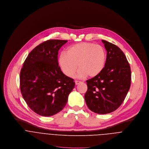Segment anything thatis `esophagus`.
<instances>
[{
    "mask_svg": "<svg viewBox=\"0 0 149 149\" xmlns=\"http://www.w3.org/2000/svg\"><path fill=\"white\" fill-rule=\"evenodd\" d=\"M80 83H81V81H78V80H75V84H76V85H77V84H80Z\"/></svg>",
    "mask_w": 149,
    "mask_h": 149,
    "instance_id": "obj_1",
    "label": "esophagus"
}]
</instances>
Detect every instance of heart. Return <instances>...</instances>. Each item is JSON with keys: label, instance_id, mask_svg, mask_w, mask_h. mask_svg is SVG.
Masks as SVG:
<instances>
[{"label": "heart", "instance_id": "1", "mask_svg": "<svg viewBox=\"0 0 149 149\" xmlns=\"http://www.w3.org/2000/svg\"><path fill=\"white\" fill-rule=\"evenodd\" d=\"M107 61L105 49L93 43L82 42L70 46L66 53H62L58 58V63L67 76H73L77 69V76L95 77L104 69Z\"/></svg>", "mask_w": 149, "mask_h": 149}]
</instances>
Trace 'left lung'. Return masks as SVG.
<instances>
[{"label": "left lung", "instance_id": "8db88e82", "mask_svg": "<svg viewBox=\"0 0 149 149\" xmlns=\"http://www.w3.org/2000/svg\"><path fill=\"white\" fill-rule=\"evenodd\" d=\"M102 41L107 51L106 63L98 76L86 81L84 99L91 111L103 114L114 111L123 102L130 87L131 70L119 47Z\"/></svg>", "mask_w": 149, "mask_h": 149}]
</instances>
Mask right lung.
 Instances as JSON below:
<instances>
[{"label": "right lung", "mask_w": 149, "mask_h": 149, "mask_svg": "<svg viewBox=\"0 0 149 149\" xmlns=\"http://www.w3.org/2000/svg\"><path fill=\"white\" fill-rule=\"evenodd\" d=\"M68 40H49L30 53L20 73L22 96L31 110L42 116L61 111L75 86L74 80L62 72L58 51Z\"/></svg>", "instance_id": "1"}]
</instances>
